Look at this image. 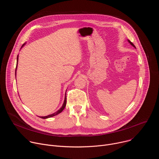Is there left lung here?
<instances>
[{
    "instance_id": "obj_1",
    "label": "left lung",
    "mask_w": 159,
    "mask_h": 159,
    "mask_svg": "<svg viewBox=\"0 0 159 159\" xmlns=\"http://www.w3.org/2000/svg\"><path fill=\"white\" fill-rule=\"evenodd\" d=\"M128 42H129V43H130V44H131V45H132V46H133V47H134V48H136V47H135V46H134V44H133V43H132V42H131V41H129V39H128Z\"/></svg>"
}]
</instances>
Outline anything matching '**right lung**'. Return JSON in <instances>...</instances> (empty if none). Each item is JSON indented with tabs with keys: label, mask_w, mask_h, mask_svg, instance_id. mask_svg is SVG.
I'll return each instance as SVG.
<instances>
[{
	"label": "right lung",
	"mask_w": 159,
	"mask_h": 159,
	"mask_svg": "<svg viewBox=\"0 0 159 159\" xmlns=\"http://www.w3.org/2000/svg\"><path fill=\"white\" fill-rule=\"evenodd\" d=\"M24 45V44H22V46H23ZM17 61H18V55H17V64H16V72H15V75H16V69H17ZM65 95H66V94H65ZM66 96H65V100H64V102H63V106H62V107L58 110V111H57V112H55V113H53V114H52V115H48V116H41V117H40L41 118H42V119H46V118H50V117H53V116H55V115H58L59 113H60L63 109H64V108H65V107L66 106Z\"/></svg>",
	"instance_id": "add662e5"
}]
</instances>
